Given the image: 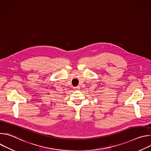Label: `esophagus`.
Returning <instances> with one entry per match:
<instances>
[{"mask_svg":"<svg viewBox=\"0 0 151 151\" xmlns=\"http://www.w3.org/2000/svg\"><path fill=\"white\" fill-rule=\"evenodd\" d=\"M80 88H79V87H73V89L75 90H79Z\"/></svg>","mask_w":151,"mask_h":151,"instance_id":"esophagus-1","label":"esophagus"}]
</instances>
